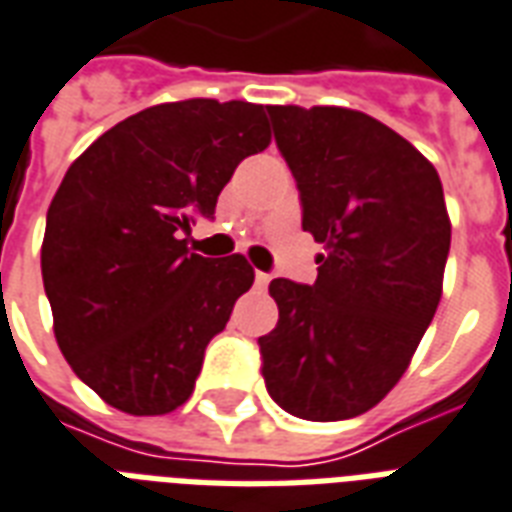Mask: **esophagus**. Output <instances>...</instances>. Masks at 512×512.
<instances>
[{"mask_svg":"<svg viewBox=\"0 0 512 512\" xmlns=\"http://www.w3.org/2000/svg\"><path fill=\"white\" fill-rule=\"evenodd\" d=\"M271 282V276H268V273H263V271H255V284L257 287H260V290H263L265 284Z\"/></svg>","mask_w":512,"mask_h":512,"instance_id":"1","label":"esophagus"}]
</instances>
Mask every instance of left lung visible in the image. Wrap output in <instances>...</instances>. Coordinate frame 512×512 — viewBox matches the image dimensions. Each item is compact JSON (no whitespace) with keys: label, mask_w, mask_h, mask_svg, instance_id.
Here are the masks:
<instances>
[{"label":"left lung","mask_w":512,"mask_h":512,"mask_svg":"<svg viewBox=\"0 0 512 512\" xmlns=\"http://www.w3.org/2000/svg\"><path fill=\"white\" fill-rule=\"evenodd\" d=\"M298 182L317 282L273 279L279 322L260 338L273 403L308 421L370 411L400 381L443 295L451 220L435 166L376 117L268 107Z\"/></svg>","instance_id":"1"}]
</instances>
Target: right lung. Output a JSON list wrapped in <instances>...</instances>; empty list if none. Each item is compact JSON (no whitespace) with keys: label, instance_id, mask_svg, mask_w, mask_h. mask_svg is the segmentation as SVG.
I'll use <instances>...</instances> for the list:
<instances>
[{"label":"right lung","instance_id":"obj_1","mask_svg":"<svg viewBox=\"0 0 512 512\" xmlns=\"http://www.w3.org/2000/svg\"><path fill=\"white\" fill-rule=\"evenodd\" d=\"M268 107L187 99L147 107L101 134L53 195L42 282L58 349L80 381L131 416L193 395L204 351L255 271L187 249L244 158L271 144Z\"/></svg>","mask_w":512,"mask_h":512}]
</instances>
